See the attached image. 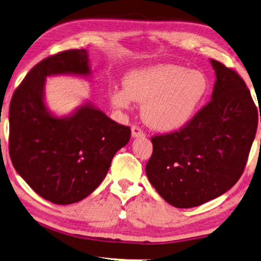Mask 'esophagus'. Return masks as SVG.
Listing matches in <instances>:
<instances>
[{"label":"esophagus","mask_w":261,"mask_h":261,"mask_svg":"<svg viewBox=\"0 0 261 261\" xmlns=\"http://www.w3.org/2000/svg\"><path fill=\"white\" fill-rule=\"evenodd\" d=\"M132 136L133 138H144L146 134L143 133V130L138 126H132Z\"/></svg>","instance_id":"esophagus-1"}]
</instances>
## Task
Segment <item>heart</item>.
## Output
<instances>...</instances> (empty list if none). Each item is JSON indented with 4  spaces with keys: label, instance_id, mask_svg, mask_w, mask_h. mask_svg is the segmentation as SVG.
<instances>
[{
    "label": "heart",
    "instance_id": "1",
    "mask_svg": "<svg viewBox=\"0 0 261 261\" xmlns=\"http://www.w3.org/2000/svg\"><path fill=\"white\" fill-rule=\"evenodd\" d=\"M209 91V80L199 70L175 64H159L134 70L123 78V89L110 92L113 106L129 110L141 102L147 126L170 133L189 123Z\"/></svg>",
    "mask_w": 261,
    "mask_h": 261
}]
</instances>
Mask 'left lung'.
<instances>
[{
  "mask_svg": "<svg viewBox=\"0 0 261 261\" xmlns=\"http://www.w3.org/2000/svg\"><path fill=\"white\" fill-rule=\"evenodd\" d=\"M210 62L216 73L210 102L178 132L151 138L153 155L146 166L159 195L181 209L217 198L238 182L258 127L245 82L222 63Z\"/></svg>",
  "mask_w": 261,
  "mask_h": 261,
  "instance_id": "1",
  "label": "left lung"
}]
</instances>
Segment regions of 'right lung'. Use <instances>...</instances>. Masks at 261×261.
<instances>
[{"label": "right lung", "mask_w": 261, "mask_h": 261, "mask_svg": "<svg viewBox=\"0 0 261 261\" xmlns=\"http://www.w3.org/2000/svg\"><path fill=\"white\" fill-rule=\"evenodd\" d=\"M90 77L85 49L50 56L29 71L14 92L9 110V154L18 175L51 203L66 205L92 194L112 159L130 139L119 125L86 101L73 113L57 117L45 103L46 77Z\"/></svg>", "instance_id": "1"}]
</instances>
